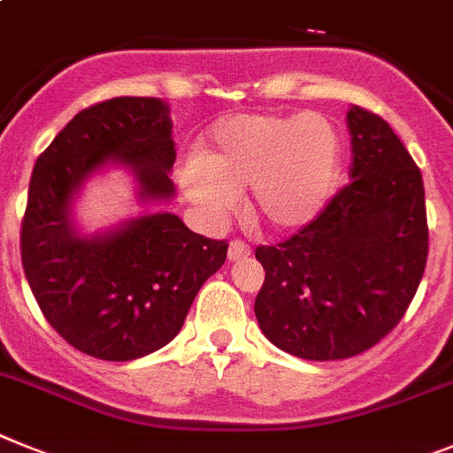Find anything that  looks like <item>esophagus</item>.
Returning <instances> with one entry per match:
<instances>
[{
	"label": "esophagus",
	"mask_w": 453,
	"mask_h": 453,
	"mask_svg": "<svg viewBox=\"0 0 453 453\" xmlns=\"http://www.w3.org/2000/svg\"><path fill=\"white\" fill-rule=\"evenodd\" d=\"M250 255V246L249 243L239 242V239H234V242L230 243V249H227V259L230 262H239V259H246Z\"/></svg>",
	"instance_id": "34e87169"
}]
</instances>
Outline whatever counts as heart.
Returning a JSON list of instances; mask_svg holds the SVG:
<instances>
[{
	"label": "heart",
	"mask_w": 453,
	"mask_h": 453,
	"mask_svg": "<svg viewBox=\"0 0 453 453\" xmlns=\"http://www.w3.org/2000/svg\"><path fill=\"white\" fill-rule=\"evenodd\" d=\"M342 175V143L321 113H243L211 129L204 155L180 164L184 196L210 221L234 214L249 188V210L273 232L308 226L335 196Z\"/></svg>",
	"instance_id": "1"
}]
</instances>
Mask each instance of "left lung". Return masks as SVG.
Returning <instances> with one entry per match:
<instances>
[{
	"label": "left lung",
	"mask_w": 453,
	"mask_h": 453,
	"mask_svg": "<svg viewBox=\"0 0 453 453\" xmlns=\"http://www.w3.org/2000/svg\"><path fill=\"white\" fill-rule=\"evenodd\" d=\"M351 182L312 223L259 246L265 285L255 317L269 342L303 360L372 349L401 321L428 255L422 173L383 118L346 113Z\"/></svg>",
	"instance_id": "obj_1"
}]
</instances>
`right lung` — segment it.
<instances>
[{
	"mask_svg": "<svg viewBox=\"0 0 453 453\" xmlns=\"http://www.w3.org/2000/svg\"><path fill=\"white\" fill-rule=\"evenodd\" d=\"M171 129L159 97H113L77 113L31 173L22 266L45 319L86 356L127 363L166 346L226 262V242L196 234L171 211L96 234L74 226V196L111 164L132 173L141 203L171 200Z\"/></svg>",
	"mask_w": 453,
	"mask_h": 453,
	"instance_id": "right-lung-1",
	"label": "right lung"
}]
</instances>
